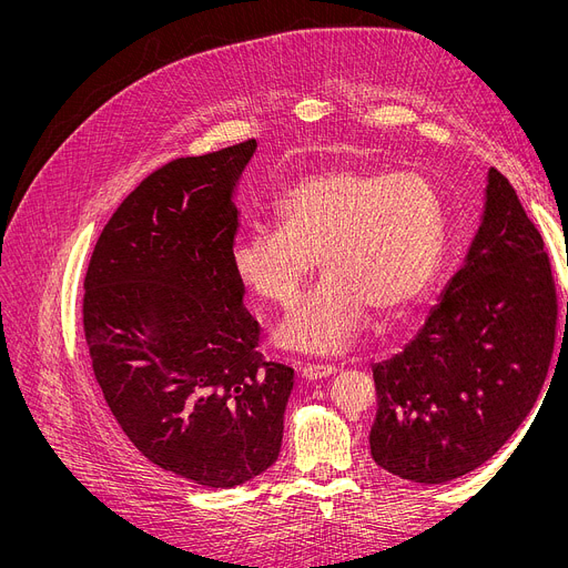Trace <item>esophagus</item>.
<instances>
[{
	"label": "esophagus",
	"mask_w": 568,
	"mask_h": 568,
	"mask_svg": "<svg viewBox=\"0 0 568 568\" xmlns=\"http://www.w3.org/2000/svg\"><path fill=\"white\" fill-rule=\"evenodd\" d=\"M337 369L333 365H303L301 374L305 381H322V378H328L333 376Z\"/></svg>",
	"instance_id": "34e87169"
}]
</instances>
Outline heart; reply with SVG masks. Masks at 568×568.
Masks as SVG:
<instances>
[{
    "label": "heart",
    "instance_id": "1",
    "mask_svg": "<svg viewBox=\"0 0 568 568\" xmlns=\"http://www.w3.org/2000/svg\"><path fill=\"white\" fill-rule=\"evenodd\" d=\"M278 226L255 224L231 248L235 278L265 303L290 307L320 270L317 290L285 317L281 346L337 355L369 313L392 317L430 287L446 240L444 199L422 172L331 168L278 201Z\"/></svg>",
    "mask_w": 568,
    "mask_h": 568
}]
</instances>
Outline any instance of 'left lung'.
I'll return each instance as SVG.
<instances>
[{
  "label": "left lung",
  "mask_w": 568,
  "mask_h": 568,
  "mask_svg": "<svg viewBox=\"0 0 568 568\" xmlns=\"http://www.w3.org/2000/svg\"><path fill=\"white\" fill-rule=\"evenodd\" d=\"M555 324L544 240L517 190L491 168L480 226L462 267L415 339L374 367V459L424 485L478 469L537 403Z\"/></svg>",
  "instance_id": "1"
}]
</instances>
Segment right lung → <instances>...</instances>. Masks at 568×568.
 Masks as SVG:
<instances>
[{
	"mask_svg": "<svg viewBox=\"0 0 568 568\" xmlns=\"http://www.w3.org/2000/svg\"><path fill=\"white\" fill-rule=\"evenodd\" d=\"M246 140L149 174L92 251L83 331L92 369L135 448L229 489L278 459L294 369L255 351L261 326L231 267Z\"/></svg>",
	"mask_w": 568,
	"mask_h": 568,
	"instance_id": "add662e5",
	"label": "right lung"
}]
</instances>
